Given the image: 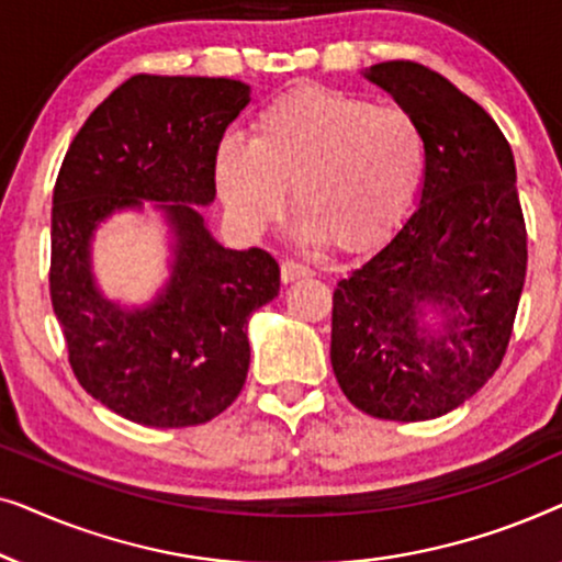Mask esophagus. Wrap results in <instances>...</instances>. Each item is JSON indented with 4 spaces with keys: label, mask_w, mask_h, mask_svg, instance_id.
Segmentation results:
<instances>
[{
    "label": "esophagus",
    "mask_w": 562,
    "mask_h": 562,
    "mask_svg": "<svg viewBox=\"0 0 562 562\" xmlns=\"http://www.w3.org/2000/svg\"><path fill=\"white\" fill-rule=\"evenodd\" d=\"M310 276H314L310 266L294 263V260H286V263H281V281L283 283H294L299 279H310Z\"/></svg>",
    "instance_id": "esophagus-1"
}]
</instances>
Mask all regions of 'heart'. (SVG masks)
Wrapping results in <instances>:
<instances>
[{"label": "heart", "instance_id": "b5f03b06", "mask_svg": "<svg viewBox=\"0 0 562 562\" xmlns=\"http://www.w3.org/2000/svg\"><path fill=\"white\" fill-rule=\"evenodd\" d=\"M425 166L427 140L409 112L299 83L258 112L250 145H220L214 181L245 233L279 220L291 191L304 240L363 252L394 235Z\"/></svg>", "mask_w": 562, "mask_h": 562}]
</instances>
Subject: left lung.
<instances>
[{"label": "left lung", "instance_id": "left-lung-1", "mask_svg": "<svg viewBox=\"0 0 562 562\" xmlns=\"http://www.w3.org/2000/svg\"><path fill=\"white\" fill-rule=\"evenodd\" d=\"M360 76L419 122L427 166L414 212L337 281L329 360L360 412L435 419L486 386L509 345L527 276L517 168L491 114L432 68Z\"/></svg>", "mask_w": 562, "mask_h": 562}]
</instances>
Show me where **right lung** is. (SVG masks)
<instances>
[{
  "mask_svg": "<svg viewBox=\"0 0 562 562\" xmlns=\"http://www.w3.org/2000/svg\"><path fill=\"white\" fill-rule=\"evenodd\" d=\"M250 87L210 76H133L68 148L53 189L50 302L87 394L145 427H194L225 412L250 366L248 319L279 296V263L212 235L222 135ZM153 211L165 225L167 276L125 305L93 273L95 233L117 213Z\"/></svg>",
  "mask_w": 562,
  "mask_h": 562,
  "instance_id": "obj_1",
  "label": "right lung"
}]
</instances>
